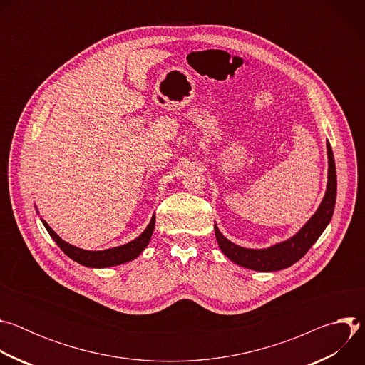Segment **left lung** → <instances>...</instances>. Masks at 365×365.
<instances>
[{"label":"left lung","mask_w":365,"mask_h":365,"mask_svg":"<svg viewBox=\"0 0 365 365\" xmlns=\"http://www.w3.org/2000/svg\"><path fill=\"white\" fill-rule=\"evenodd\" d=\"M327 150L328 183L325 196L317 212L312 215V218L289 240L277 242L267 248H244L225 238L215 224L214 230L218 245L232 263L255 272H277L287 269L296 262H299V259L307 252V250L317 242V240L321 237L324 230L331 222L336 200V169L329 141H327Z\"/></svg>","instance_id":"1"}]
</instances>
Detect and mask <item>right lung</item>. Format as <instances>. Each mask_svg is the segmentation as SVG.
Segmentation results:
<instances>
[{
  "mask_svg": "<svg viewBox=\"0 0 365 365\" xmlns=\"http://www.w3.org/2000/svg\"><path fill=\"white\" fill-rule=\"evenodd\" d=\"M41 222H43L44 228L47 230V232L50 234V237L55 240V242L61 247V250L69 258H72L73 262H76L85 267L103 269V267H113V266H120V264L128 263V262H131V259L137 258L144 251V248L148 245L150 238L154 231L155 215L151 217V221L147 225V228L135 240H133L127 244H123L120 247L102 250V251H89V250H82L79 247H75V245L63 241L53 230L48 227V224L46 221L41 220Z\"/></svg>",
  "mask_w": 365,
  "mask_h": 365,
  "instance_id": "right-lung-1",
  "label": "right lung"
}]
</instances>
